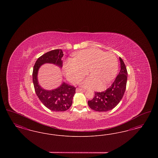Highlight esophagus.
Masks as SVG:
<instances>
[{"label":"esophagus","mask_w":158,"mask_h":158,"mask_svg":"<svg viewBox=\"0 0 158 158\" xmlns=\"http://www.w3.org/2000/svg\"><path fill=\"white\" fill-rule=\"evenodd\" d=\"M83 90H84V89H81V88H76V92H81V91H83Z\"/></svg>","instance_id":"34e87169"}]
</instances>
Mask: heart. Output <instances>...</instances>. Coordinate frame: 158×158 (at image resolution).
<instances>
[{
    "label": "heart",
    "instance_id": "b5f03b06",
    "mask_svg": "<svg viewBox=\"0 0 158 158\" xmlns=\"http://www.w3.org/2000/svg\"><path fill=\"white\" fill-rule=\"evenodd\" d=\"M64 65V71L69 80L73 83L80 82L88 69L91 77L86 79L83 85L87 88L102 90L106 88L116 75L118 61L111 52H106L98 48H88L73 54Z\"/></svg>",
    "mask_w": 158,
    "mask_h": 158
}]
</instances>
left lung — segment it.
<instances>
[{
  "instance_id": "1",
  "label": "left lung",
  "mask_w": 158,
  "mask_h": 158,
  "mask_svg": "<svg viewBox=\"0 0 158 158\" xmlns=\"http://www.w3.org/2000/svg\"><path fill=\"white\" fill-rule=\"evenodd\" d=\"M120 61L121 69L118 75L111 85L105 91L95 92L92 99L88 101L90 108L98 112H105L115 108L120 102L124 94L127 81V70L122 60Z\"/></svg>"
}]
</instances>
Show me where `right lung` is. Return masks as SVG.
<instances>
[{
	"label": "right lung",
	"instance_id": "obj_1",
	"mask_svg": "<svg viewBox=\"0 0 158 158\" xmlns=\"http://www.w3.org/2000/svg\"><path fill=\"white\" fill-rule=\"evenodd\" d=\"M63 52L61 49H56L44 54L36 61L32 72V81L34 89L39 99L49 110L53 111H65L71 106L76 93V88L63 83L60 87L52 90L42 89L37 80L38 70L45 63H53L63 66L61 58Z\"/></svg>",
	"mask_w": 158,
	"mask_h": 158
}]
</instances>
